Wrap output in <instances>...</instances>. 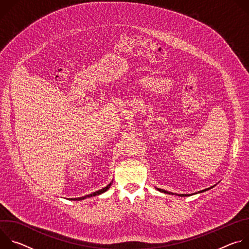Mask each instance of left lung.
<instances>
[{
	"mask_svg": "<svg viewBox=\"0 0 249 249\" xmlns=\"http://www.w3.org/2000/svg\"><path fill=\"white\" fill-rule=\"evenodd\" d=\"M214 186H215V185H214ZM214 186L209 187V188H206V189H204V190H201V191H198V192H195V193H192V194H176V193H172V192L166 191V190H164V189H160V188H157V189H158L160 192H162V193H164V194H169V195H178V196H181V197H188V196H191V195H195V194L202 193V192H205V191H207V190H210L211 188H213Z\"/></svg>",
	"mask_w": 249,
	"mask_h": 249,
	"instance_id": "8db88e82",
	"label": "left lung"
}]
</instances>
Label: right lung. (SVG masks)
Returning a JSON list of instances; mask_svg holds the SVG:
<instances>
[{
    "label": "right lung",
    "instance_id": "right-lung-1",
    "mask_svg": "<svg viewBox=\"0 0 249 249\" xmlns=\"http://www.w3.org/2000/svg\"><path fill=\"white\" fill-rule=\"evenodd\" d=\"M110 185H111V182H110V183H109L107 186H106V187H104V188H102V189H100V190H97V191H95V192H93V193H91V194H89V195H86V196H83V197H79V198H70L69 200L81 201V200H84V199H87V198H89V197H93V196H97V195H100V194H102V193H104V192L107 191V190L109 189Z\"/></svg>",
    "mask_w": 249,
    "mask_h": 249
}]
</instances>
